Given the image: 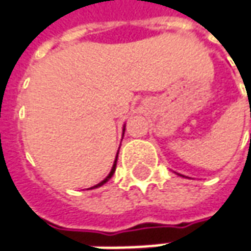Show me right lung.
Returning <instances> with one entry per match:
<instances>
[{"label": "right lung", "instance_id": "add662e5", "mask_svg": "<svg viewBox=\"0 0 251 251\" xmlns=\"http://www.w3.org/2000/svg\"><path fill=\"white\" fill-rule=\"evenodd\" d=\"M117 160H118V155H117ZM117 160H115V162H114V167H112V169H111V172H109V175L107 177H105V179H104V180H102V182H100L99 185H96L94 186V187H100V186H102L104 185V183H105V182H108L109 179H111V176H112V175H114V172H115V169H117Z\"/></svg>", "mask_w": 251, "mask_h": 251}]
</instances>
